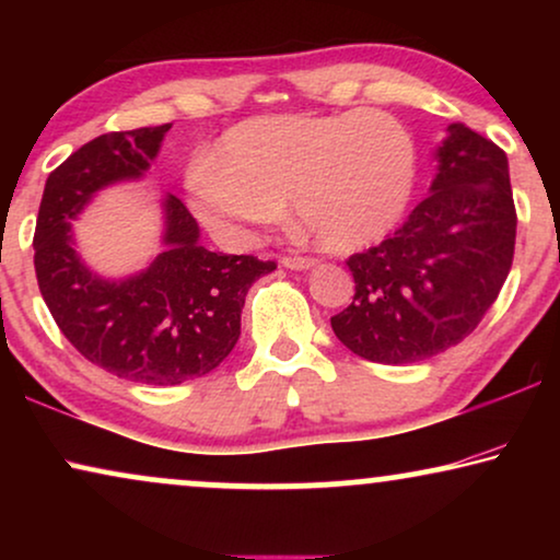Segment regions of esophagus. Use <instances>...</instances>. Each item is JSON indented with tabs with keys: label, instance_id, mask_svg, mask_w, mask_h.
Returning a JSON list of instances; mask_svg holds the SVG:
<instances>
[{
	"label": "esophagus",
	"instance_id": "obj_1",
	"mask_svg": "<svg viewBox=\"0 0 560 560\" xmlns=\"http://www.w3.org/2000/svg\"><path fill=\"white\" fill-rule=\"evenodd\" d=\"M282 265H285L288 270H308V267L316 265V259L301 257V255H290V257H282Z\"/></svg>",
	"mask_w": 560,
	"mask_h": 560
}]
</instances>
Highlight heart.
I'll list each match as a JSON object with an SVG mask.
<instances>
[{
    "instance_id": "b5f03b06",
    "label": "heart",
    "mask_w": 560,
    "mask_h": 560,
    "mask_svg": "<svg viewBox=\"0 0 560 560\" xmlns=\"http://www.w3.org/2000/svg\"><path fill=\"white\" fill-rule=\"evenodd\" d=\"M416 183V142L389 112L275 114L224 132L190 178L194 209L229 242L249 240L290 201L334 252L370 247L397 226Z\"/></svg>"
}]
</instances>
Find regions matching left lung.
Returning a JSON list of instances; mask_svg holds the SVG:
<instances>
[{
    "mask_svg": "<svg viewBox=\"0 0 560 560\" xmlns=\"http://www.w3.org/2000/svg\"><path fill=\"white\" fill-rule=\"evenodd\" d=\"M435 150L431 194L377 247L347 259L357 293L331 328L380 364H412L464 341L508 280L517 213L504 150L462 121Z\"/></svg>",
    "mask_w": 560,
    "mask_h": 560,
    "instance_id": "left-lung-1",
    "label": "left lung"
}]
</instances>
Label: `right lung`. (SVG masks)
Instances as JSON below:
<instances>
[{
  "instance_id": "right-lung-1",
  "label": "right lung",
  "mask_w": 560,
  "mask_h": 560,
  "mask_svg": "<svg viewBox=\"0 0 560 560\" xmlns=\"http://www.w3.org/2000/svg\"><path fill=\"white\" fill-rule=\"evenodd\" d=\"M171 125L96 137L48 175L35 226V275L43 301L68 341L91 364L142 385H180L224 362L240 339L252 282L275 270L252 255H221L167 194L165 252L148 270L106 280L81 262L71 219L96 190L142 178Z\"/></svg>"
}]
</instances>
